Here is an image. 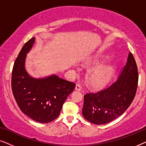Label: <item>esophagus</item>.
Returning <instances> with one entry per match:
<instances>
[{
	"label": "esophagus",
	"instance_id": "1",
	"mask_svg": "<svg viewBox=\"0 0 146 146\" xmlns=\"http://www.w3.org/2000/svg\"><path fill=\"white\" fill-rule=\"evenodd\" d=\"M75 89L76 90L78 91H80L82 90V87H81V85L79 84H77L76 85V87H75Z\"/></svg>",
	"mask_w": 146,
	"mask_h": 146
}]
</instances>
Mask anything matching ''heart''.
<instances>
[{
	"label": "heart",
	"mask_w": 146,
	"mask_h": 146,
	"mask_svg": "<svg viewBox=\"0 0 146 146\" xmlns=\"http://www.w3.org/2000/svg\"><path fill=\"white\" fill-rule=\"evenodd\" d=\"M99 63V60L95 59L89 61L88 64H97ZM113 66L111 64L102 65L92 69L88 74L87 82L91 86L98 88L105 85L110 79L113 73Z\"/></svg>",
	"instance_id": "obj_1"
}]
</instances>
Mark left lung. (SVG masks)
<instances>
[{
	"mask_svg": "<svg viewBox=\"0 0 146 146\" xmlns=\"http://www.w3.org/2000/svg\"><path fill=\"white\" fill-rule=\"evenodd\" d=\"M137 82V65L129 52L116 81L102 90L84 95L83 116L96 125L105 124L120 116L134 99Z\"/></svg>",
	"mask_w": 146,
	"mask_h": 146,
	"instance_id": "1",
	"label": "left lung"
}]
</instances>
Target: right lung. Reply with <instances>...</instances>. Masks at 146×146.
<instances>
[{
    "label": "right lung",
    "mask_w": 146,
    "mask_h": 146,
    "mask_svg": "<svg viewBox=\"0 0 146 146\" xmlns=\"http://www.w3.org/2000/svg\"><path fill=\"white\" fill-rule=\"evenodd\" d=\"M35 37L24 45L16 59L12 72V90L23 112L40 123H48L56 118L75 84L52 74L33 78L25 68L27 54L33 48Z\"/></svg>",
    "instance_id": "obj_1"
}]
</instances>
